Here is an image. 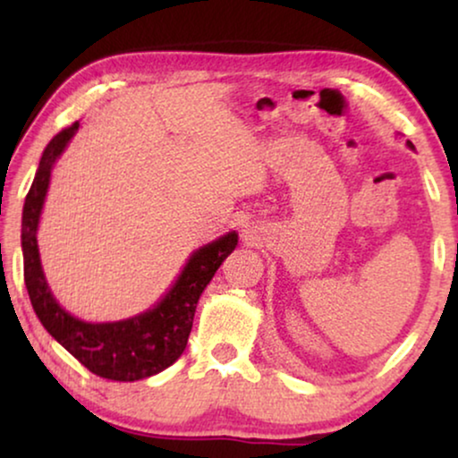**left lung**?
<instances>
[{"label":"left lung","instance_id":"8db88e82","mask_svg":"<svg viewBox=\"0 0 458 458\" xmlns=\"http://www.w3.org/2000/svg\"><path fill=\"white\" fill-rule=\"evenodd\" d=\"M406 146H409V148H415V146H412V143H411V141H406Z\"/></svg>","mask_w":458,"mask_h":458}]
</instances>
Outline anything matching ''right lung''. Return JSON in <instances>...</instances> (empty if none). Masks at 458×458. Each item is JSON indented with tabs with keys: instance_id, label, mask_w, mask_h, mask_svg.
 I'll use <instances>...</instances> for the list:
<instances>
[{
	"instance_id": "1",
	"label": "right lung",
	"mask_w": 458,
	"mask_h": 458,
	"mask_svg": "<svg viewBox=\"0 0 458 458\" xmlns=\"http://www.w3.org/2000/svg\"><path fill=\"white\" fill-rule=\"evenodd\" d=\"M77 131L79 123H72L47 143L33 185L24 199V284H27L30 304L47 334L91 373L112 381L152 377L171 367L183 354L198 300L202 296L204 287L215 277L216 268L235 250L237 233L231 231V233L196 250L171 290L154 309L114 323H87L72 317L55 302L46 275H43L39 248H37V227H39L52 168Z\"/></svg>"
}]
</instances>
